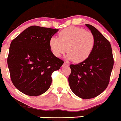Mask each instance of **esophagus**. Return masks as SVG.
<instances>
[{"label":"esophagus","mask_w":121,"mask_h":121,"mask_svg":"<svg viewBox=\"0 0 121 121\" xmlns=\"http://www.w3.org/2000/svg\"><path fill=\"white\" fill-rule=\"evenodd\" d=\"M68 66V64L67 63H66V62H64V63L63 64V66Z\"/></svg>","instance_id":"1"}]
</instances>
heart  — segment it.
I'll use <instances>...</instances> for the list:
<instances>
[{"mask_svg":"<svg viewBox=\"0 0 121 121\" xmlns=\"http://www.w3.org/2000/svg\"><path fill=\"white\" fill-rule=\"evenodd\" d=\"M95 46V37L89 31L77 27H69L62 30L59 38L52 37L49 47L56 57L68 52L66 58L75 63L83 62L92 52Z\"/></svg>","mask_w":121,"mask_h":121,"instance_id":"b5f03b06","label":"heart"}]
</instances>
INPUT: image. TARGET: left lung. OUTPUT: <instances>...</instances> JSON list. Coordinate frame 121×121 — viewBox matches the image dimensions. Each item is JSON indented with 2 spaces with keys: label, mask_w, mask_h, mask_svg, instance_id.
Returning <instances> with one entry per match:
<instances>
[{
  "label": "left lung",
  "mask_w": 121,
  "mask_h": 121,
  "mask_svg": "<svg viewBox=\"0 0 121 121\" xmlns=\"http://www.w3.org/2000/svg\"><path fill=\"white\" fill-rule=\"evenodd\" d=\"M85 25L95 37V46L86 60L70 65L68 81L72 91L78 97L86 99L98 96L107 88L113 58L109 42L95 27Z\"/></svg>",
  "instance_id": "obj_1"
}]
</instances>
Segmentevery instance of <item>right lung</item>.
<instances>
[{
	"label": "right lung",
	"mask_w": 121,
	"mask_h": 121,
	"mask_svg": "<svg viewBox=\"0 0 121 121\" xmlns=\"http://www.w3.org/2000/svg\"><path fill=\"white\" fill-rule=\"evenodd\" d=\"M58 30L30 26L12 41L8 58L10 78L24 94L35 96L47 91L52 73L63 65L49 47L50 39Z\"/></svg>",
	"instance_id": "right-lung-1"
}]
</instances>
